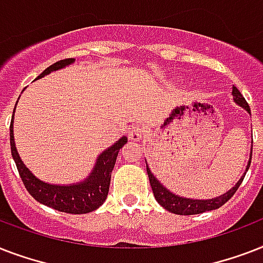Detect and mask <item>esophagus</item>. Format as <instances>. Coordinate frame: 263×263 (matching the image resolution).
Segmentation results:
<instances>
[{
	"label": "esophagus",
	"mask_w": 263,
	"mask_h": 263,
	"mask_svg": "<svg viewBox=\"0 0 263 263\" xmlns=\"http://www.w3.org/2000/svg\"><path fill=\"white\" fill-rule=\"evenodd\" d=\"M144 136V128L142 125H134L128 131V138L132 140H140Z\"/></svg>",
	"instance_id": "1"
}]
</instances>
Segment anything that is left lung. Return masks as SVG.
<instances>
[{
    "mask_svg": "<svg viewBox=\"0 0 263 263\" xmlns=\"http://www.w3.org/2000/svg\"><path fill=\"white\" fill-rule=\"evenodd\" d=\"M233 94V99H235V102L237 105H240L246 109V110L249 111L250 115H251V110H250V106L247 101L245 99V97L241 95V92L237 90L236 87H233L232 90ZM251 157H253V150H251V154H250V161L249 165H247V169L246 171H249L250 164H251ZM147 169V175H148V180H150V185H152L153 194H154V198L158 203L162 206L164 209H166L168 212L175 213V214H180V216H191V214H200V213L209 212V210H216V209L221 208L222 204L227 203L233 195H235V192L237 191V188L241 184L243 179H245V176L241 177L239 181L236 183V185L232 188V190H229L227 194L224 195L218 196V198H214V199H208V200H200V199H187V198H181V196H177L175 194H172L171 191H168L166 188L162 185V184L158 181V180L154 177L152 172H150V169L148 166H146Z\"/></svg>",
    "mask_w": 263,
    "mask_h": 263,
    "instance_id": "left-lung-1",
    "label": "left lung"
}]
</instances>
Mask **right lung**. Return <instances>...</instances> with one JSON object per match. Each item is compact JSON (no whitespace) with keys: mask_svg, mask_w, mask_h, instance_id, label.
Wrapping results in <instances>:
<instances>
[{"mask_svg":"<svg viewBox=\"0 0 263 263\" xmlns=\"http://www.w3.org/2000/svg\"><path fill=\"white\" fill-rule=\"evenodd\" d=\"M75 61L73 59L60 60L49 68H46L36 79H41L47 73L53 71L61 69ZM14 113V110H13ZM10 152L13 157L14 164L18 171V175L22 177V181L27 191L35 200L39 203L55 209L59 212L69 213V214H86V213L94 212L105 202L109 192L110 185L111 171L115 168L116 158L119 154L120 148L127 143V138L123 136L121 139L109 147L106 152H103L97 160L95 168L87 179L79 184L72 185H54L47 184L36 179L32 173L23 164L17 154L13 139V117L10 121Z\"/></svg>","mask_w":263,"mask_h":263,"instance_id":"obj_1","label":"right lung"}]
</instances>
